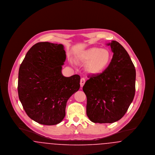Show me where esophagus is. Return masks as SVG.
<instances>
[{"label": "esophagus", "instance_id": "1", "mask_svg": "<svg viewBox=\"0 0 155 155\" xmlns=\"http://www.w3.org/2000/svg\"><path fill=\"white\" fill-rule=\"evenodd\" d=\"M85 82V79L84 78H82L80 80V85H81V87H82L84 85Z\"/></svg>", "mask_w": 155, "mask_h": 155}]
</instances>
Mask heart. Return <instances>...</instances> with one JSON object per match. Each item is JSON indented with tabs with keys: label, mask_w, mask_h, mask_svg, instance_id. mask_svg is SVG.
<instances>
[{
	"label": "heart",
	"mask_w": 155,
	"mask_h": 155,
	"mask_svg": "<svg viewBox=\"0 0 155 155\" xmlns=\"http://www.w3.org/2000/svg\"><path fill=\"white\" fill-rule=\"evenodd\" d=\"M80 58L84 62H88L87 70L89 73L97 74L102 73L110 65L112 54L108 49L91 48L83 52Z\"/></svg>",
	"instance_id": "obj_1"
}]
</instances>
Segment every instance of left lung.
<instances>
[{"label": "left lung", "instance_id": "left-lung-1", "mask_svg": "<svg viewBox=\"0 0 155 155\" xmlns=\"http://www.w3.org/2000/svg\"><path fill=\"white\" fill-rule=\"evenodd\" d=\"M107 45L113 53L110 65L102 73L88 76L82 88L87 99V116L95 123L120 120L135 92L136 71L128 53L117 41Z\"/></svg>", "mask_w": 155, "mask_h": 155}]
</instances>
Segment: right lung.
Wrapping results in <instances>:
<instances>
[{
  "label": "right lung",
  "instance_id": "add662e5",
  "mask_svg": "<svg viewBox=\"0 0 155 155\" xmlns=\"http://www.w3.org/2000/svg\"><path fill=\"white\" fill-rule=\"evenodd\" d=\"M64 46L39 42L27 53L18 71V94L28 116L39 124L56 125L66 115L67 102L80 87V76L61 73Z\"/></svg>",
  "mask_w": 155,
  "mask_h": 155
}]
</instances>
